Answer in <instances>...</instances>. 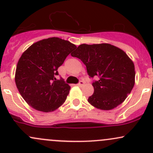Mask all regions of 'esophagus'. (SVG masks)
<instances>
[{"instance_id":"esophagus-1","label":"esophagus","mask_w":153,"mask_h":153,"mask_svg":"<svg viewBox=\"0 0 153 153\" xmlns=\"http://www.w3.org/2000/svg\"><path fill=\"white\" fill-rule=\"evenodd\" d=\"M84 84H85L84 81H79V82L78 84H77V85L79 86V87H81V86L84 85Z\"/></svg>"}]
</instances>
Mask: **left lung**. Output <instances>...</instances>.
<instances>
[{"instance_id": "1", "label": "left lung", "mask_w": 153, "mask_h": 153, "mask_svg": "<svg viewBox=\"0 0 153 153\" xmlns=\"http://www.w3.org/2000/svg\"><path fill=\"white\" fill-rule=\"evenodd\" d=\"M85 64L93 82L94 92L88 102L95 108L109 111L122 104L135 84V66L127 53L108 43L82 44L71 53Z\"/></svg>"}]
</instances>
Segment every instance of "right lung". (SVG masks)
<instances>
[{"label": "right lung", "instance_id": "add662e5", "mask_svg": "<svg viewBox=\"0 0 153 153\" xmlns=\"http://www.w3.org/2000/svg\"><path fill=\"white\" fill-rule=\"evenodd\" d=\"M76 48L59 37L32 44L19 59L15 83L20 95L33 108L51 112L65 102L71 87L63 79H56L58 68Z\"/></svg>", "mask_w": 153, "mask_h": 153}]
</instances>
